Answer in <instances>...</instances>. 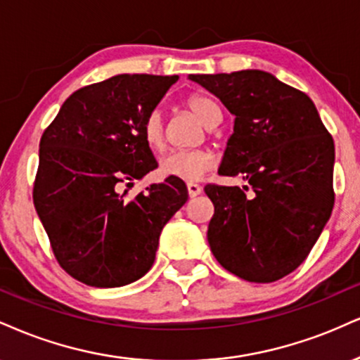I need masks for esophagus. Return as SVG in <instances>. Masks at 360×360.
Returning a JSON list of instances; mask_svg holds the SVG:
<instances>
[{
    "label": "esophagus",
    "instance_id": "obj_1",
    "mask_svg": "<svg viewBox=\"0 0 360 360\" xmlns=\"http://www.w3.org/2000/svg\"><path fill=\"white\" fill-rule=\"evenodd\" d=\"M201 191H202V188L199 184H196V183H188V194H189V198H196V196H199V194H201Z\"/></svg>",
    "mask_w": 360,
    "mask_h": 360
}]
</instances>
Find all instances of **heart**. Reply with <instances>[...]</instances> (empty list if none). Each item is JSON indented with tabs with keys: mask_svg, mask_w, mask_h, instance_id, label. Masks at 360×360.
Wrapping results in <instances>:
<instances>
[{
	"mask_svg": "<svg viewBox=\"0 0 360 360\" xmlns=\"http://www.w3.org/2000/svg\"><path fill=\"white\" fill-rule=\"evenodd\" d=\"M186 107L196 114L206 127H211L218 122L219 107L202 94H193L186 98ZM142 137L147 147L153 150H161L166 141V132H164V119L159 110H153L147 114L142 124ZM216 166V155L207 149H179L171 150L159 161V174L162 177H171V179L183 181H198L201 179L206 172Z\"/></svg>",
	"mask_w": 360,
	"mask_h": 360,
	"instance_id": "1",
	"label": "heart"
}]
</instances>
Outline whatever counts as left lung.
I'll use <instances>...</instances> for the list:
<instances>
[{"label": "left lung", "instance_id": "obj_1", "mask_svg": "<svg viewBox=\"0 0 360 360\" xmlns=\"http://www.w3.org/2000/svg\"><path fill=\"white\" fill-rule=\"evenodd\" d=\"M231 112L235 132L219 167L250 184H206L214 214L207 241L219 265L255 283L297 270L332 214L333 139L310 97L271 73L189 75Z\"/></svg>", "mask_w": 360, "mask_h": 360}]
</instances>
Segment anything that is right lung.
Masks as SVG:
<instances>
[{"instance_id":"1","label":"right lung","mask_w":360,"mask_h":360,"mask_svg":"<svg viewBox=\"0 0 360 360\" xmlns=\"http://www.w3.org/2000/svg\"><path fill=\"white\" fill-rule=\"evenodd\" d=\"M177 79L122 73L82 86L43 132L34 210L58 265L82 283L112 288L144 276L164 224L188 201L184 181L171 177L122 193L158 167L142 124Z\"/></svg>"}]
</instances>
